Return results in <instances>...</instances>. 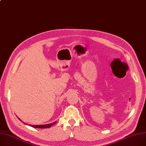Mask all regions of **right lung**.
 <instances>
[{"instance_id":"right-lung-1","label":"right lung","mask_w":146,"mask_h":146,"mask_svg":"<svg viewBox=\"0 0 146 146\" xmlns=\"http://www.w3.org/2000/svg\"><path fill=\"white\" fill-rule=\"evenodd\" d=\"M18 119L21 121L19 118ZM56 123V122H52V123H51V124H45V125H30L31 127H33L34 128H50L51 127L52 125H53L54 124Z\"/></svg>"}]
</instances>
